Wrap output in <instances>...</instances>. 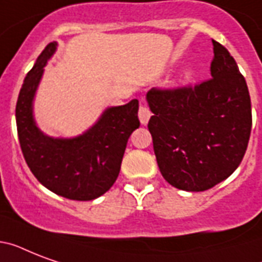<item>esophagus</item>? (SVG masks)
<instances>
[{
    "instance_id": "34e87169",
    "label": "esophagus",
    "mask_w": 262,
    "mask_h": 262,
    "mask_svg": "<svg viewBox=\"0 0 262 262\" xmlns=\"http://www.w3.org/2000/svg\"><path fill=\"white\" fill-rule=\"evenodd\" d=\"M139 118H140V122L143 123V125H147L149 118H151V111H149V108H148L147 106H140Z\"/></svg>"
}]
</instances>
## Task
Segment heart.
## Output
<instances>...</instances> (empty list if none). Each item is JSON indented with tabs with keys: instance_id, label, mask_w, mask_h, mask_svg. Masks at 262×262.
I'll list each match as a JSON object with an SVG mask.
<instances>
[{
	"instance_id": "b5f03b06",
	"label": "heart",
	"mask_w": 262,
	"mask_h": 262,
	"mask_svg": "<svg viewBox=\"0 0 262 262\" xmlns=\"http://www.w3.org/2000/svg\"><path fill=\"white\" fill-rule=\"evenodd\" d=\"M189 77H190V72H186L185 73V79H189Z\"/></svg>"
}]
</instances>
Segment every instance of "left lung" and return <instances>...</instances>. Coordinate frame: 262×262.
<instances>
[{
    "label": "left lung",
    "instance_id": "1",
    "mask_svg": "<svg viewBox=\"0 0 262 262\" xmlns=\"http://www.w3.org/2000/svg\"><path fill=\"white\" fill-rule=\"evenodd\" d=\"M212 43L211 79L194 87L152 88L147 94L156 162L163 178L181 190H208L228 178L250 139L248 84L227 49Z\"/></svg>",
    "mask_w": 262,
    "mask_h": 262
}]
</instances>
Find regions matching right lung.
Returning a JSON list of instances; mask_svg holds the SVG:
<instances>
[{"mask_svg":"<svg viewBox=\"0 0 262 262\" xmlns=\"http://www.w3.org/2000/svg\"><path fill=\"white\" fill-rule=\"evenodd\" d=\"M55 50L57 42L49 43L24 79L16 104L18 141L28 167L43 186L65 199L90 201L104 194L118 178L127 140L140 126L139 100L108 107L77 137L46 136L36 126L32 104L43 68Z\"/></svg>","mask_w":262,"mask_h":262,"instance_id":"add662e5","label":"right lung"}]
</instances>
